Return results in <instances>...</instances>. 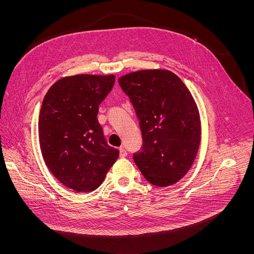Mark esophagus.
<instances>
[{
	"instance_id": "esophagus-1",
	"label": "esophagus",
	"mask_w": 254,
	"mask_h": 254,
	"mask_svg": "<svg viewBox=\"0 0 254 254\" xmlns=\"http://www.w3.org/2000/svg\"><path fill=\"white\" fill-rule=\"evenodd\" d=\"M127 156V151L124 149V147L120 148V157L121 158H125Z\"/></svg>"
}]
</instances>
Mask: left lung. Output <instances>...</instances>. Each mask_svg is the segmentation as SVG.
Instances as JSON below:
<instances>
[{
    "instance_id": "8db88e82",
    "label": "left lung",
    "mask_w": 254,
    "mask_h": 254,
    "mask_svg": "<svg viewBox=\"0 0 254 254\" xmlns=\"http://www.w3.org/2000/svg\"><path fill=\"white\" fill-rule=\"evenodd\" d=\"M140 120L141 150L133 160L145 179L173 186L194 163L201 140L197 104L183 81L168 70H141L119 78Z\"/></svg>"
}]
</instances>
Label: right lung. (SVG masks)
I'll use <instances>...</instances> for the list:
<instances>
[{"label": "right lung", "mask_w": 254, "mask_h": 254, "mask_svg": "<svg viewBox=\"0 0 254 254\" xmlns=\"http://www.w3.org/2000/svg\"><path fill=\"white\" fill-rule=\"evenodd\" d=\"M114 82L112 74L65 76L43 98L38 121L43 160L58 181L76 191L96 190L119 158L97 121L98 106Z\"/></svg>", "instance_id": "obj_1"}]
</instances>
